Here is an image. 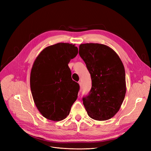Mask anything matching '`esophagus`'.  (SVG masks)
Masks as SVG:
<instances>
[{"label": "esophagus", "instance_id": "obj_1", "mask_svg": "<svg viewBox=\"0 0 151 151\" xmlns=\"http://www.w3.org/2000/svg\"><path fill=\"white\" fill-rule=\"evenodd\" d=\"M79 84L80 86V91H81V90H82V83L81 82H79Z\"/></svg>", "mask_w": 151, "mask_h": 151}]
</instances>
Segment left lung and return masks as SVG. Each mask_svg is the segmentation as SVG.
I'll use <instances>...</instances> for the list:
<instances>
[{
    "instance_id": "obj_1",
    "label": "left lung",
    "mask_w": 151,
    "mask_h": 151,
    "mask_svg": "<svg viewBox=\"0 0 151 151\" xmlns=\"http://www.w3.org/2000/svg\"><path fill=\"white\" fill-rule=\"evenodd\" d=\"M79 53L92 81L89 93L83 98L86 110L94 120H109L119 111L125 96L124 66L117 53L105 45L81 44Z\"/></svg>"
}]
</instances>
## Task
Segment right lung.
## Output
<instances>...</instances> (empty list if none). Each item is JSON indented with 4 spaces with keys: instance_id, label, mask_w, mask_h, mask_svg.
<instances>
[{
    "instance_id": "right-lung-1",
    "label": "right lung",
    "mask_w": 151,
    "mask_h": 151,
    "mask_svg": "<svg viewBox=\"0 0 151 151\" xmlns=\"http://www.w3.org/2000/svg\"><path fill=\"white\" fill-rule=\"evenodd\" d=\"M77 53L75 45L59 43L43 50L34 62L31 94L39 111L50 120L65 119L77 98L79 85L72 79L68 65Z\"/></svg>"
}]
</instances>
